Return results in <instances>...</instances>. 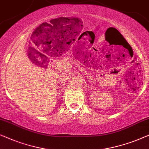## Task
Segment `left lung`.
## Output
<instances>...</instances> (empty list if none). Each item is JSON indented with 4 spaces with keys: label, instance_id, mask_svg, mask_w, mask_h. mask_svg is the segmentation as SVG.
<instances>
[{
    "label": "left lung",
    "instance_id": "8db88e82",
    "mask_svg": "<svg viewBox=\"0 0 149 149\" xmlns=\"http://www.w3.org/2000/svg\"><path fill=\"white\" fill-rule=\"evenodd\" d=\"M120 35H121V37H123V35H122L121 34H120Z\"/></svg>",
    "mask_w": 149,
    "mask_h": 149
}]
</instances>
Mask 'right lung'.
Here are the masks:
<instances>
[{"label":"right lung","mask_w":149,"mask_h":149,"mask_svg":"<svg viewBox=\"0 0 149 149\" xmlns=\"http://www.w3.org/2000/svg\"><path fill=\"white\" fill-rule=\"evenodd\" d=\"M42 25H43L44 26L42 27ZM49 26V24H47L46 22H45V23H43V24H41V29H43V27H46V26ZM47 29H48V28H47ZM43 30H44V31H45V29H43ZM48 31H49V30H48Z\"/></svg>","instance_id":"1"}]
</instances>
